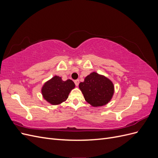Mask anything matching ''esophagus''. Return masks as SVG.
Listing matches in <instances>:
<instances>
[{
	"instance_id": "esophagus-1",
	"label": "esophagus",
	"mask_w": 158,
	"mask_h": 158,
	"mask_svg": "<svg viewBox=\"0 0 158 158\" xmlns=\"http://www.w3.org/2000/svg\"><path fill=\"white\" fill-rule=\"evenodd\" d=\"M79 82H80L79 80H74V83H75V85H76V86H78V84H79Z\"/></svg>"
}]
</instances>
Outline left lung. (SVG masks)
<instances>
[{"label": "left lung", "instance_id": "1", "mask_svg": "<svg viewBox=\"0 0 158 158\" xmlns=\"http://www.w3.org/2000/svg\"><path fill=\"white\" fill-rule=\"evenodd\" d=\"M79 88L85 101L94 107H101L108 103L114 94V85L106 76L97 73H91L80 82Z\"/></svg>", "mask_w": 158, "mask_h": 158}]
</instances>
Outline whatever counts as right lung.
Here are the masks:
<instances>
[{"label": "right lung", "mask_w": 158, "mask_h": 158, "mask_svg": "<svg viewBox=\"0 0 158 158\" xmlns=\"http://www.w3.org/2000/svg\"><path fill=\"white\" fill-rule=\"evenodd\" d=\"M75 84L73 81L62 80L61 77L55 76L45 83L41 89L43 97L52 105H59L66 101L70 91L74 89Z\"/></svg>", "instance_id": "1"}]
</instances>
